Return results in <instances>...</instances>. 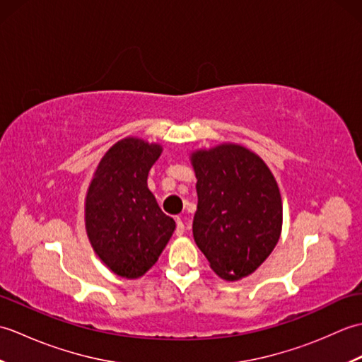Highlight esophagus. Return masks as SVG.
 <instances>
[{
    "label": "esophagus",
    "mask_w": 362,
    "mask_h": 362,
    "mask_svg": "<svg viewBox=\"0 0 362 362\" xmlns=\"http://www.w3.org/2000/svg\"><path fill=\"white\" fill-rule=\"evenodd\" d=\"M175 222H177V226H175V235H177V236H182L183 233H185V226H183V221H182V218H177Z\"/></svg>",
    "instance_id": "34e87169"
}]
</instances>
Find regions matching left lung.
<instances>
[{"instance_id":"8db88e82","label":"left lung","mask_w":362,"mask_h":362,"mask_svg":"<svg viewBox=\"0 0 362 362\" xmlns=\"http://www.w3.org/2000/svg\"><path fill=\"white\" fill-rule=\"evenodd\" d=\"M197 210L193 236L221 279L247 276L279 243L283 206L266 163L238 144L193 153Z\"/></svg>"}]
</instances>
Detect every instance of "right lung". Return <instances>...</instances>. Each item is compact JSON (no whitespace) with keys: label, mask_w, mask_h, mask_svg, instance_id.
Segmentation results:
<instances>
[{"label":"right lung","mask_w":362,"mask_h":362,"mask_svg":"<svg viewBox=\"0 0 362 362\" xmlns=\"http://www.w3.org/2000/svg\"><path fill=\"white\" fill-rule=\"evenodd\" d=\"M160 153L158 144L124 138L103 157L87 193L90 243L126 279H138L156 264L175 228L148 188L149 169Z\"/></svg>","instance_id":"right-lung-1"}]
</instances>
